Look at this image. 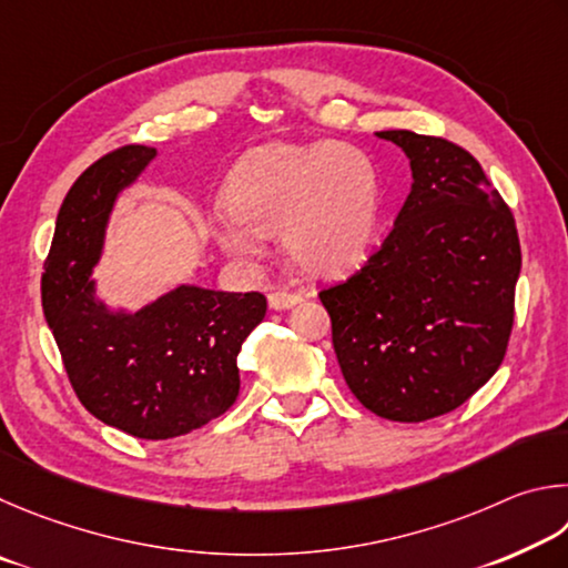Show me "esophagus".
<instances>
[{
  "label": "esophagus",
  "instance_id": "1",
  "mask_svg": "<svg viewBox=\"0 0 568 568\" xmlns=\"http://www.w3.org/2000/svg\"><path fill=\"white\" fill-rule=\"evenodd\" d=\"M302 300H304V296L296 294V292L276 290V292L268 294V306H272V310H292V306H296Z\"/></svg>",
  "mask_w": 568,
  "mask_h": 568
}]
</instances>
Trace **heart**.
Returning <instances> with one entry per match:
<instances>
[{
  "instance_id": "obj_1",
  "label": "heart",
  "mask_w": 568,
  "mask_h": 568,
  "mask_svg": "<svg viewBox=\"0 0 568 568\" xmlns=\"http://www.w3.org/2000/svg\"><path fill=\"white\" fill-rule=\"evenodd\" d=\"M214 224L216 244L236 258L278 234L286 256L314 276L342 274L369 252L382 189L372 156L352 144H268L229 172Z\"/></svg>"
}]
</instances>
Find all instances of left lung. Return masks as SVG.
<instances>
[{
	"label": "left lung",
	"mask_w": 568,
	"mask_h": 568,
	"mask_svg": "<svg viewBox=\"0 0 568 568\" xmlns=\"http://www.w3.org/2000/svg\"><path fill=\"white\" fill-rule=\"evenodd\" d=\"M412 164L392 232L320 292L352 394L389 422L449 414L491 379L514 326L521 246L509 204L464 146L379 132Z\"/></svg>",
	"instance_id": "8db88e82"
}]
</instances>
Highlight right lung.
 Wrapping results in <instances>:
<instances>
[{
    "instance_id": "1",
    "label": "right lung",
    "mask_w": 568,
    "mask_h": 568,
    "mask_svg": "<svg viewBox=\"0 0 568 568\" xmlns=\"http://www.w3.org/2000/svg\"><path fill=\"white\" fill-rule=\"evenodd\" d=\"M154 149L126 144L97 159L69 189L44 258L42 306L77 399L136 439H172L236 402V356L264 320L266 296L179 286L136 314L94 302L89 272L102 252L119 189Z\"/></svg>"
}]
</instances>
